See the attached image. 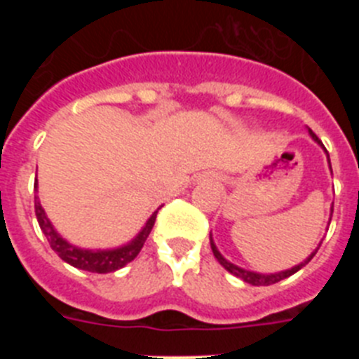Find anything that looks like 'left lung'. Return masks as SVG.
<instances>
[{"label":"left lung","mask_w":359,"mask_h":359,"mask_svg":"<svg viewBox=\"0 0 359 359\" xmlns=\"http://www.w3.org/2000/svg\"><path fill=\"white\" fill-rule=\"evenodd\" d=\"M309 135H311V138H313V140H315L316 144L320 145V147H323L322 142L318 140V136H316L315 133L311 131V129H309ZM323 151H325V147H323ZM325 152H327V151H325ZM327 161H329V167H331V160H329V154H327ZM331 172H332V170H331ZM331 215H332V208H331ZM320 244H322V243H320ZM210 246H212V252H214V257H215V259H217L219 264L223 266V268L226 269V271H230L231 275H236V277H239L241 280L248 282V284H252V286H271V284H277V282H280V280H284V278L291 277V275H293V273H297L298 269H302L304 266H306L307 262H309L311 259H313V257L316 255V252H318V248H320V246H318V248H316L315 252H313L309 257H307L306 261L300 262V264H298V266H293V268H291V269H286V271H278V273L264 275V273H255V271H248V269H243V268H239V266L231 264L230 261H226V259H224V257L221 255V253H219L217 246H215L214 241H212V236H210Z\"/></svg>","instance_id":"left-lung-1"}]
</instances>
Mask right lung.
<instances>
[{"label":"right lung","mask_w":359,"mask_h":359,"mask_svg":"<svg viewBox=\"0 0 359 359\" xmlns=\"http://www.w3.org/2000/svg\"><path fill=\"white\" fill-rule=\"evenodd\" d=\"M34 189L37 190V177H36V185ZM34 207H36V215H37V223H39L41 230L48 239L50 246H52L53 252L61 257L62 261L68 262L69 266L79 269H84V271H91V273H111V271H116V269L123 268V266L131 262L138 253H140L142 246L147 241L149 233H151L152 226H154V221H156V214L151 215L147 219L145 226L138 231V236L133 241H129L128 244H123L120 248L113 250H84L77 248L69 244L68 241L62 239L57 230L53 228V224L50 223V219L44 214V208L41 207L39 198L36 196V201H34Z\"/></svg>","instance_id":"1"}]
</instances>
